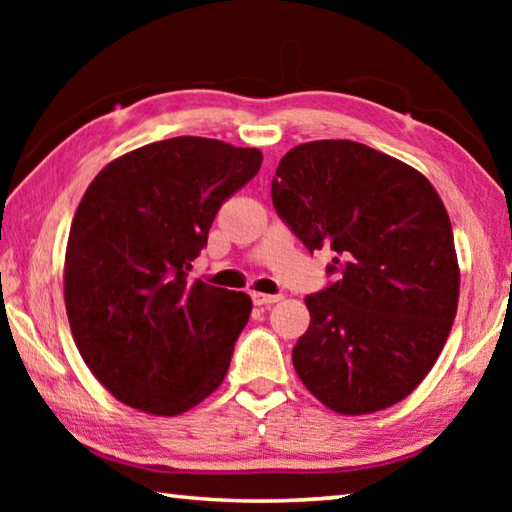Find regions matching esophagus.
I'll use <instances>...</instances> for the list:
<instances>
[{
	"mask_svg": "<svg viewBox=\"0 0 512 512\" xmlns=\"http://www.w3.org/2000/svg\"><path fill=\"white\" fill-rule=\"evenodd\" d=\"M250 300H253L255 307H268V305H275V302H280L282 296H268V293H250Z\"/></svg>",
	"mask_w": 512,
	"mask_h": 512,
	"instance_id": "1",
	"label": "esophagus"
}]
</instances>
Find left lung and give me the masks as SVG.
I'll return each instance as SVG.
<instances>
[{"mask_svg": "<svg viewBox=\"0 0 512 512\" xmlns=\"http://www.w3.org/2000/svg\"><path fill=\"white\" fill-rule=\"evenodd\" d=\"M271 196L311 253L332 248L339 280L305 298L309 327L293 348L307 391L341 415L411 395L452 332L461 268L449 214L402 160L350 140L293 146Z\"/></svg>", "mask_w": 512, "mask_h": 512, "instance_id": "1", "label": "left lung"}]
</instances>
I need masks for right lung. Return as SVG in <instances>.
<instances>
[{"label": "right lung", "mask_w": 512, "mask_h": 512, "mask_svg": "<svg viewBox=\"0 0 512 512\" xmlns=\"http://www.w3.org/2000/svg\"><path fill=\"white\" fill-rule=\"evenodd\" d=\"M259 167V149L185 135L119 155L85 189L65 309L85 366L119 402L171 418L221 386L253 302L187 271L219 207Z\"/></svg>", "instance_id": "1"}]
</instances>
